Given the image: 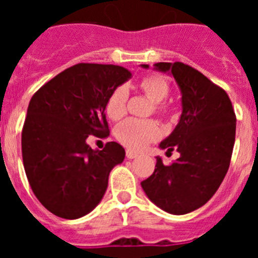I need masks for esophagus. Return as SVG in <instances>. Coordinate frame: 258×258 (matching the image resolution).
<instances>
[{
	"label": "esophagus",
	"mask_w": 258,
	"mask_h": 258,
	"mask_svg": "<svg viewBox=\"0 0 258 258\" xmlns=\"http://www.w3.org/2000/svg\"><path fill=\"white\" fill-rule=\"evenodd\" d=\"M137 156H138V155H137L136 152H133L132 150H126V159L132 160V159H136Z\"/></svg>",
	"instance_id": "1"
}]
</instances>
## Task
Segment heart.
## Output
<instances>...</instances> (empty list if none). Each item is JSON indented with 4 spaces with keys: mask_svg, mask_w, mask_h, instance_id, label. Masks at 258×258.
Listing matches in <instances>:
<instances>
[{
    "mask_svg": "<svg viewBox=\"0 0 258 258\" xmlns=\"http://www.w3.org/2000/svg\"><path fill=\"white\" fill-rule=\"evenodd\" d=\"M140 88L147 97L154 101L155 112L166 115L169 112V106L164 102L170 92V86L163 76L151 75L141 80ZM129 92L125 85H120L109 93L106 101V113L112 120H120L126 112V103ZM160 126L154 120H140L127 118L120 122L115 129V137L118 142L126 149L140 151L145 149L152 141L160 137Z\"/></svg>",
    "mask_w": 258,
    "mask_h": 258,
    "instance_id": "heart-1",
    "label": "heart"
}]
</instances>
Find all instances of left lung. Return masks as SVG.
<instances>
[{
    "label": "left lung",
    "instance_id": "left-lung-1",
    "mask_svg": "<svg viewBox=\"0 0 258 258\" xmlns=\"http://www.w3.org/2000/svg\"><path fill=\"white\" fill-rule=\"evenodd\" d=\"M155 67L170 72L181 89L179 122L160 143L181 156L169 165L156 157L154 173L141 184L159 208L186 214L204 206L222 183L235 142L236 116L227 93L195 68L182 61Z\"/></svg>",
    "mask_w": 258,
    "mask_h": 258
}]
</instances>
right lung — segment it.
<instances>
[{
  "label": "right lung",
  "mask_w": 258,
  "mask_h": 258,
  "mask_svg": "<svg viewBox=\"0 0 258 258\" xmlns=\"http://www.w3.org/2000/svg\"><path fill=\"white\" fill-rule=\"evenodd\" d=\"M132 74L113 64L79 63L33 94L22 131L24 170L38 202L52 214L76 220L101 202L125 150L107 142L93 150L89 136H109L107 97Z\"/></svg>",
  "instance_id": "right-lung-1"
}]
</instances>
